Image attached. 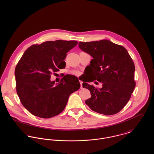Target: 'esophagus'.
<instances>
[{
  "label": "esophagus",
  "instance_id": "obj_1",
  "mask_svg": "<svg viewBox=\"0 0 154 154\" xmlns=\"http://www.w3.org/2000/svg\"><path fill=\"white\" fill-rule=\"evenodd\" d=\"M79 82L81 84V88H82V83H83V82L82 81H79Z\"/></svg>",
  "mask_w": 154,
  "mask_h": 154
}]
</instances>
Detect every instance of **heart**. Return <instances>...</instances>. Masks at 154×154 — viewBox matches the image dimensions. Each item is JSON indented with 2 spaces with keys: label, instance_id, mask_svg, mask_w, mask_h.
I'll return each mask as SVG.
<instances>
[{
  "label": "heart",
  "instance_id": "obj_1",
  "mask_svg": "<svg viewBox=\"0 0 154 154\" xmlns=\"http://www.w3.org/2000/svg\"><path fill=\"white\" fill-rule=\"evenodd\" d=\"M73 73H74V74H75V75H78L79 74V72H78V71H73Z\"/></svg>",
  "mask_w": 154,
  "mask_h": 154
}]
</instances>
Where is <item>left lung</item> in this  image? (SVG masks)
I'll return each mask as SVG.
<instances>
[{
    "label": "left lung",
    "instance_id": "obj_1",
    "mask_svg": "<svg viewBox=\"0 0 154 154\" xmlns=\"http://www.w3.org/2000/svg\"><path fill=\"white\" fill-rule=\"evenodd\" d=\"M79 47L93 57L87 68L92 78L82 81L83 88L89 89L91 95L86 104L100 114L108 116L119 112L130 100L136 86L134 65L127 50L107 40L80 42ZM96 80L103 84L102 88L88 84Z\"/></svg>",
    "mask_w": 154,
    "mask_h": 154
}]
</instances>
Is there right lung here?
<instances>
[{
	"instance_id": "add662e5",
	"label": "right lung",
	"mask_w": 154,
	"mask_h": 154,
	"mask_svg": "<svg viewBox=\"0 0 154 154\" xmlns=\"http://www.w3.org/2000/svg\"><path fill=\"white\" fill-rule=\"evenodd\" d=\"M76 41L56 40L34 44L24 52L15 70L16 89L23 106L32 114L44 119L59 114L69 95L81 85L78 78L66 75L59 84L51 81L52 73L65 67L67 53Z\"/></svg>"
}]
</instances>
